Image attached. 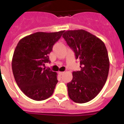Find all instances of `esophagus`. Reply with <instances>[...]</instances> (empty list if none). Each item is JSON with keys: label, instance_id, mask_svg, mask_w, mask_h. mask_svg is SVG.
Listing matches in <instances>:
<instances>
[{"label": "esophagus", "instance_id": "34e87169", "mask_svg": "<svg viewBox=\"0 0 124 124\" xmlns=\"http://www.w3.org/2000/svg\"><path fill=\"white\" fill-rule=\"evenodd\" d=\"M63 73H64V72H63V71H59V74L60 75H62Z\"/></svg>", "mask_w": 124, "mask_h": 124}]
</instances>
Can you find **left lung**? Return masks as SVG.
<instances>
[{
    "instance_id": "1",
    "label": "left lung",
    "mask_w": 124,
    "mask_h": 124,
    "mask_svg": "<svg viewBox=\"0 0 124 124\" xmlns=\"http://www.w3.org/2000/svg\"><path fill=\"white\" fill-rule=\"evenodd\" d=\"M62 37L80 61V71L73 72L67 83L70 99L78 103L91 101L99 94L107 79L109 61L105 43L84 30L67 31Z\"/></svg>"
}]
</instances>
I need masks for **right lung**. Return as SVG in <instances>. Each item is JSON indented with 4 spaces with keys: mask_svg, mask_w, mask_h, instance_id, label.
Returning a JSON list of instances; mask_svg holds the SVG:
<instances>
[{
    "mask_svg": "<svg viewBox=\"0 0 124 124\" xmlns=\"http://www.w3.org/2000/svg\"><path fill=\"white\" fill-rule=\"evenodd\" d=\"M63 32L32 33L19 40L15 48L11 63L13 76L22 92L32 100H46L54 92L57 74L42 67L51 62L48 55Z\"/></svg>",
    "mask_w": 124,
    "mask_h": 124,
    "instance_id": "add662e5",
    "label": "right lung"
}]
</instances>
